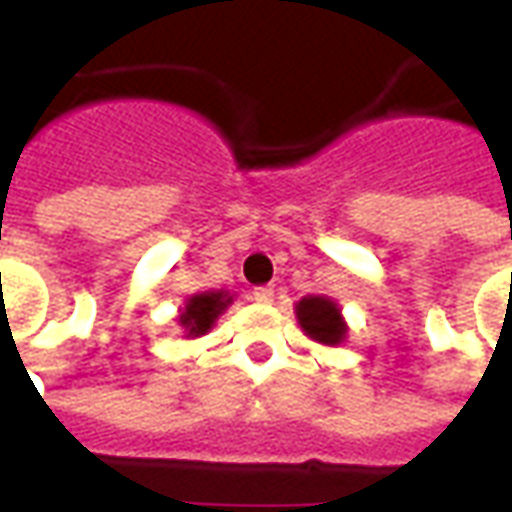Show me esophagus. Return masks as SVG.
<instances>
[{
  "label": "esophagus",
  "instance_id": "1",
  "mask_svg": "<svg viewBox=\"0 0 512 512\" xmlns=\"http://www.w3.org/2000/svg\"><path fill=\"white\" fill-rule=\"evenodd\" d=\"M252 296H255V301L257 304H271V301H274V288H255V293H252Z\"/></svg>",
  "mask_w": 512,
  "mask_h": 512
}]
</instances>
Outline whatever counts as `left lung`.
I'll use <instances>...</instances> for the list:
<instances>
[{
    "label": "left lung",
    "mask_w": 512,
    "mask_h": 512,
    "mask_svg": "<svg viewBox=\"0 0 512 512\" xmlns=\"http://www.w3.org/2000/svg\"><path fill=\"white\" fill-rule=\"evenodd\" d=\"M296 321L301 332L315 343L329 345V348L345 343L348 323H345L340 304L329 296H304L296 304Z\"/></svg>",
    "instance_id": "1"
}]
</instances>
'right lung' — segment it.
Instances as JSON below:
<instances>
[{
    "instance_id": "1",
    "label": "right lung",
    "mask_w": 512,
    "mask_h": 512,
    "mask_svg": "<svg viewBox=\"0 0 512 512\" xmlns=\"http://www.w3.org/2000/svg\"><path fill=\"white\" fill-rule=\"evenodd\" d=\"M233 304V296L227 290H202L186 299V304L178 312V326L183 329V337H202L208 334L219 321L227 307Z\"/></svg>"
}]
</instances>
